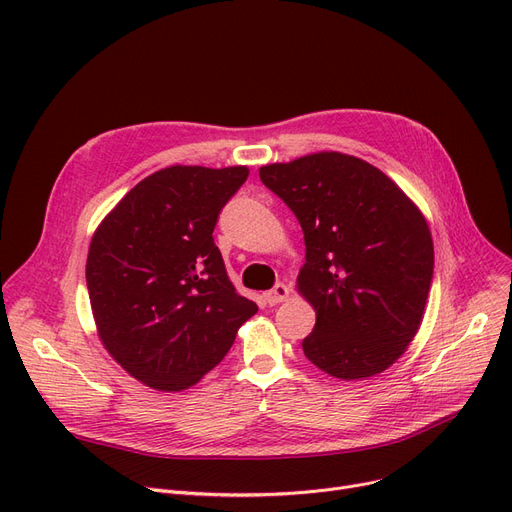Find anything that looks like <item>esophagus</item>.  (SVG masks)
I'll use <instances>...</instances> for the list:
<instances>
[{"label":"esophagus","mask_w":512,"mask_h":512,"mask_svg":"<svg viewBox=\"0 0 512 512\" xmlns=\"http://www.w3.org/2000/svg\"><path fill=\"white\" fill-rule=\"evenodd\" d=\"M288 297H290V288L286 284H276L270 292H265V301L270 305L284 303V301H288Z\"/></svg>","instance_id":"1"}]
</instances>
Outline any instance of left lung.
Masks as SVG:
<instances>
[{
  "label": "left lung",
  "mask_w": 512,
  "mask_h": 512,
  "mask_svg": "<svg viewBox=\"0 0 512 512\" xmlns=\"http://www.w3.org/2000/svg\"><path fill=\"white\" fill-rule=\"evenodd\" d=\"M305 234L301 297L315 309L305 357L355 382L386 371L417 336L434 240L417 203L365 159L317 151L259 168Z\"/></svg>",
  "instance_id": "left-lung-1"
}]
</instances>
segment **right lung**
<instances>
[{"label": "right lung", "instance_id": "1", "mask_svg": "<svg viewBox=\"0 0 512 512\" xmlns=\"http://www.w3.org/2000/svg\"><path fill=\"white\" fill-rule=\"evenodd\" d=\"M247 166H170L93 232L87 286L105 351L134 380L182 392L218 365L257 305L228 278L213 228Z\"/></svg>", "mask_w": 512, "mask_h": 512}]
</instances>
